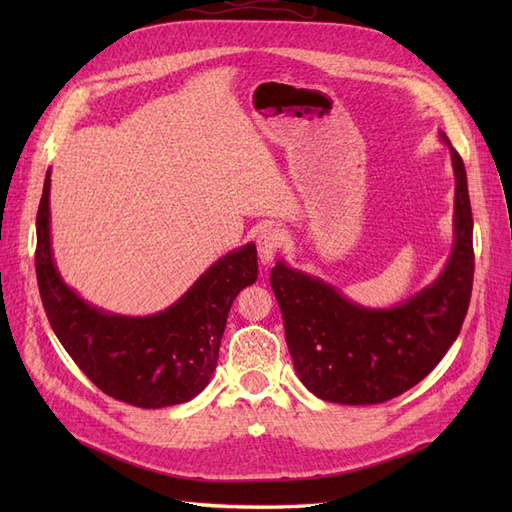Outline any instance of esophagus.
<instances>
[{"label": "esophagus", "mask_w": 512, "mask_h": 512, "mask_svg": "<svg viewBox=\"0 0 512 512\" xmlns=\"http://www.w3.org/2000/svg\"><path fill=\"white\" fill-rule=\"evenodd\" d=\"M284 241H286V237L282 235V230H277V228H267L260 232L256 245H258V258L262 265H269V262H273L275 254L282 250Z\"/></svg>", "instance_id": "34e87169"}]
</instances>
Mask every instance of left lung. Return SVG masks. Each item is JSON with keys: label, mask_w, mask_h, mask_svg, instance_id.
<instances>
[{"label": "left lung", "mask_w": 512, "mask_h": 512, "mask_svg": "<svg viewBox=\"0 0 512 512\" xmlns=\"http://www.w3.org/2000/svg\"><path fill=\"white\" fill-rule=\"evenodd\" d=\"M455 170V247L429 288L391 309H367L333 286L286 267L271 269L286 344L299 380L333 404H382L421 382L457 339L474 277L472 207L466 166L451 147Z\"/></svg>", "instance_id": "left-lung-1"}]
</instances>
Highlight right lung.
<instances>
[{"label": "right lung", "mask_w": 512, "mask_h": 512, "mask_svg": "<svg viewBox=\"0 0 512 512\" xmlns=\"http://www.w3.org/2000/svg\"><path fill=\"white\" fill-rule=\"evenodd\" d=\"M51 173H46L36 218V275L46 318L102 393L136 408H166L205 389L218 365L230 305L256 282V245L215 262L164 312L147 318L106 314L61 280L51 254Z\"/></svg>", "instance_id": "right-lung-1"}]
</instances>
